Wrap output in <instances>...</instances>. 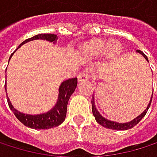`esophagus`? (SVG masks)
I'll return each mask as SVG.
<instances>
[{"label": "esophagus", "mask_w": 157, "mask_h": 157, "mask_svg": "<svg viewBox=\"0 0 157 157\" xmlns=\"http://www.w3.org/2000/svg\"><path fill=\"white\" fill-rule=\"evenodd\" d=\"M78 81L79 82H84V81H87L89 79L88 74L86 71H82L79 74H78Z\"/></svg>", "instance_id": "1"}]
</instances>
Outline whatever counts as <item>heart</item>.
Here are the masks:
<instances>
[{"instance_id":"b5f03b06","label":"heart","mask_w":157,"mask_h":157,"mask_svg":"<svg viewBox=\"0 0 157 157\" xmlns=\"http://www.w3.org/2000/svg\"><path fill=\"white\" fill-rule=\"evenodd\" d=\"M121 51V46L118 42H111L109 45H107L105 42L101 40H95L90 42L87 46V52L90 56H104L105 53H108L109 56H115Z\"/></svg>"}]
</instances>
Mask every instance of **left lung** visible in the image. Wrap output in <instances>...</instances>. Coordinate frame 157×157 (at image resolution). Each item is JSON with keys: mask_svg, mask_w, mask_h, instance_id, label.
<instances>
[{"mask_svg": "<svg viewBox=\"0 0 157 157\" xmlns=\"http://www.w3.org/2000/svg\"><path fill=\"white\" fill-rule=\"evenodd\" d=\"M137 52H140L141 56H143V57L148 61V58L147 56L144 55V53L140 51V50H137L136 51ZM149 62V61H148ZM153 93H154V88H153ZM152 99H153V94H152V97H151V100H150V102H149V105L147 106V108L140 114V116H137L136 119L132 120L131 121L129 122H125V123H119V122H116V121H109L107 119H105V117H102L101 114L99 113V111L97 110L96 106H95V101H94V98H92V101H91V105H92V113H93V116L95 117V120L96 121L101 125V126H104V127L105 128H109V129H113V130H128V129H131L133 128L135 125H136L138 122H140L142 118L146 115V113L151 105V102H152Z\"/></svg>", "mask_w": 157, "mask_h": 157, "instance_id": "left-lung-1", "label": "left lung"}]
</instances>
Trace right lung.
<instances>
[{
  "instance_id": "right-lung-1",
  "label": "right lung",
  "mask_w": 157,
  "mask_h": 157,
  "mask_svg": "<svg viewBox=\"0 0 157 157\" xmlns=\"http://www.w3.org/2000/svg\"><path fill=\"white\" fill-rule=\"evenodd\" d=\"M35 39H43L56 43L57 40V36L56 35L53 34H39L31 38L24 40L20 45V47L25 44L26 42ZM13 53L9 57V60L12 57ZM76 86H77V78H71V79L62 82L59 86V94H58V100L56 105L48 112L37 114V115H29V114H24L17 111L12 105L8 96H7V102L10 109L13 111L14 115L17 117V119L21 123H23L25 126H27V127L33 129H50L52 127H56V126L60 125L65 121L66 115H67L68 102L71 94L74 92ZM5 87H6V83H5ZM5 91H6V88H5Z\"/></svg>"
}]
</instances>
